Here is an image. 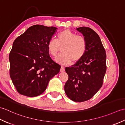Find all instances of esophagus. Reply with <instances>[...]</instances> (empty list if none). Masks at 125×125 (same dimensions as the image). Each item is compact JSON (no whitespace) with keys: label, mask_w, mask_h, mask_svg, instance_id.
I'll list each match as a JSON object with an SVG mask.
<instances>
[{"label":"esophagus","mask_w":125,"mask_h":125,"mask_svg":"<svg viewBox=\"0 0 125 125\" xmlns=\"http://www.w3.org/2000/svg\"><path fill=\"white\" fill-rule=\"evenodd\" d=\"M60 71H61V72H63V71H65V69L63 67H61V69H60Z\"/></svg>","instance_id":"esophagus-1"}]
</instances>
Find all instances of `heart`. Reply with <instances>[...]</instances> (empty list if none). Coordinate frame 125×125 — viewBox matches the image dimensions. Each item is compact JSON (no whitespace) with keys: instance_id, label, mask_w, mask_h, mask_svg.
<instances>
[{"instance_id":"obj_1","label":"heart","mask_w":125,"mask_h":125,"mask_svg":"<svg viewBox=\"0 0 125 125\" xmlns=\"http://www.w3.org/2000/svg\"><path fill=\"white\" fill-rule=\"evenodd\" d=\"M87 42L85 37L77 35L70 30H64L57 34V39L52 38L48 42L49 54L55 57L62 48V54L56 57V61L61 64L67 65L79 62L85 54Z\"/></svg>"}]
</instances>
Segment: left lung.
I'll return each instance as SVG.
<instances>
[{"label": "left lung", "mask_w": 125, "mask_h": 125, "mask_svg": "<svg viewBox=\"0 0 125 125\" xmlns=\"http://www.w3.org/2000/svg\"><path fill=\"white\" fill-rule=\"evenodd\" d=\"M77 30L87 42L84 57L71 67H66L69 78L64 85L68 98L76 102L88 100L103 85L106 71V54L98 34L91 28L81 27Z\"/></svg>", "instance_id": "left-lung-1"}]
</instances>
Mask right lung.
<instances>
[{"mask_svg":"<svg viewBox=\"0 0 125 125\" xmlns=\"http://www.w3.org/2000/svg\"><path fill=\"white\" fill-rule=\"evenodd\" d=\"M57 28L36 25L15 39L9 54L10 75L17 91L33 97L46 90L61 65L50 57L47 44Z\"/></svg>","mask_w":125,"mask_h":125,"instance_id":"right-lung-1","label":"right lung"}]
</instances>
